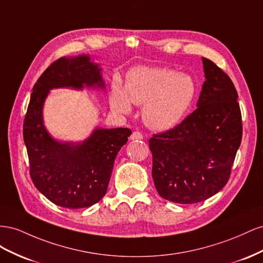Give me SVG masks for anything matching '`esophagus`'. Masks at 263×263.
<instances>
[{
    "label": "esophagus",
    "mask_w": 263,
    "mask_h": 263,
    "mask_svg": "<svg viewBox=\"0 0 263 263\" xmlns=\"http://www.w3.org/2000/svg\"><path fill=\"white\" fill-rule=\"evenodd\" d=\"M142 139H143V134L138 132V131L133 132L131 134V137H130V140H132V141H134V140H142Z\"/></svg>",
    "instance_id": "esophagus-1"
}]
</instances>
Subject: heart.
<instances>
[{"mask_svg":"<svg viewBox=\"0 0 263 263\" xmlns=\"http://www.w3.org/2000/svg\"><path fill=\"white\" fill-rule=\"evenodd\" d=\"M196 82L187 73L162 67L140 66L126 74L125 86L115 79L110 106L120 115L129 114L132 103L142 104L144 123L166 131L182 121L196 97Z\"/></svg>","mask_w":263,"mask_h":263,"instance_id":"1","label":"heart"}]
</instances>
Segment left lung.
<instances>
[{
    "instance_id": "8db88e82",
    "label": "left lung",
    "mask_w": 263,
    "mask_h": 263,
    "mask_svg": "<svg viewBox=\"0 0 263 263\" xmlns=\"http://www.w3.org/2000/svg\"><path fill=\"white\" fill-rule=\"evenodd\" d=\"M205 81L197 109L167 132L148 141L157 193L176 204H196L227 184L241 143V112L231 79L201 58Z\"/></svg>"
}]
</instances>
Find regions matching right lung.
I'll return each mask as SVG.
<instances>
[{
    "instance_id": "1",
    "label": "right lung",
    "mask_w": 263,
    "mask_h": 263,
    "mask_svg": "<svg viewBox=\"0 0 263 263\" xmlns=\"http://www.w3.org/2000/svg\"><path fill=\"white\" fill-rule=\"evenodd\" d=\"M101 70L89 55L62 57L33 87L23 129L29 172L36 189L64 208H87L106 195L117 154L132 132L97 126L84 141L56 140L44 124L45 100L52 89L104 90Z\"/></svg>"
}]
</instances>
